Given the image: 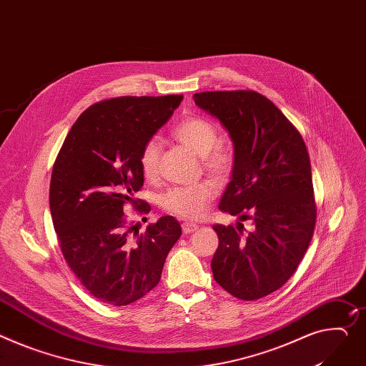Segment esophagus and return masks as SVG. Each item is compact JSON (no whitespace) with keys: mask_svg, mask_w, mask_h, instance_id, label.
<instances>
[{"mask_svg":"<svg viewBox=\"0 0 366 366\" xmlns=\"http://www.w3.org/2000/svg\"><path fill=\"white\" fill-rule=\"evenodd\" d=\"M182 229H183L184 234H190V233L198 230V226H196V224H193V222H183Z\"/></svg>","mask_w":366,"mask_h":366,"instance_id":"34e87169","label":"esophagus"}]
</instances>
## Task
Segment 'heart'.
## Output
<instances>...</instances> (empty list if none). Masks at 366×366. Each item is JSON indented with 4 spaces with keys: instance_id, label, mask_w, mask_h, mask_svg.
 I'll list each match as a JSON object with an SVG mask.
<instances>
[{
    "instance_id": "obj_1",
    "label": "heart",
    "mask_w": 366,
    "mask_h": 366,
    "mask_svg": "<svg viewBox=\"0 0 366 366\" xmlns=\"http://www.w3.org/2000/svg\"><path fill=\"white\" fill-rule=\"evenodd\" d=\"M173 136L194 154L202 155L207 170L219 182H227L233 174L236 157L224 145H218V130L209 120L198 116L182 119L173 129ZM161 144L157 137H151L140 149L139 167L147 180H155L158 176V161ZM218 193L214 180L204 179L190 186H177L162 192L158 196V205L162 211L184 219H199Z\"/></svg>"
}]
</instances>
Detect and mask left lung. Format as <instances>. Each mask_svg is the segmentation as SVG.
Instances as JSON below:
<instances>
[{"label":"left lung","mask_w":366,"mask_h":366,"mask_svg":"<svg viewBox=\"0 0 366 366\" xmlns=\"http://www.w3.org/2000/svg\"><path fill=\"white\" fill-rule=\"evenodd\" d=\"M194 104L233 139L236 164L219 209L254 221L214 224L219 244L211 268L217 283L242 300L283 287L297 269L317 224L311 159L299 130L268 98L249 91H211Z\"/></svg>","instance_id":"left-lung-1"}]
</instances>
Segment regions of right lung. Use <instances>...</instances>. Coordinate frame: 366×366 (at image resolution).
<instances>
[{
    "label": "right lung",
    "instance_id": "1",
    "mask_svg": "<svg viewBox=\"0 0 366 366\" xmlns=\"http://www.w3.org/2000/svg\"><path fill=\"white\" fill-rule=\"evenodd\" d=\"M183 95L119 97L81 112L55 158L49 208L63 257L94 297L124 306L161 280L168 252L182 236L179 221L161 217L144 233L127 219L151 211L134 199L144 186L139 154L180 105Z\"/></svg>",
    "mask_w": 366,
    "mask_h": 366
}]
</instances>
